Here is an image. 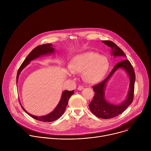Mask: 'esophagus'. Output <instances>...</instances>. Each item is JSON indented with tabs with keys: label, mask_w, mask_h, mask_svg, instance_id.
I'll use <instances>...</instances> for the list:
<instances>
[{
	"label": "esophagus",
	"mask_w": 151,
	"mask_h": 151,
	"mask_svg": "<svg viewBox=\"0 0 151 151\" xmlns=\"http://www.w3.org/2000/svg\"><path fill=\"white\" fill-rule=\"evenodd\" d=\"M83 88V86H81V85H79V87H78V90H82Z\"/></svg>",
	"instance_id": "esophagus-1"
}]
</instances>
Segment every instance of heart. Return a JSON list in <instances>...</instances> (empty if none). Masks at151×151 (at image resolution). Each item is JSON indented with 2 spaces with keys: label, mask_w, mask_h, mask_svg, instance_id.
<instances>
[{
  "label": "heart",
  "mask_w": 151,
  "mask_h": 151,
  "mask_svg": "<svg viewBox=\"0 0 151 151\" xmlns=\"http://www.w3.org/2000/svg\"><path fill=\"white\" fill-rule=\"evenodd\" d=\"M109 66V61L106 57L90 51L75 57L70 64V69L74 73H83V78L86 82L94 83L104 77Z\"/></svg>",
  "instance_id": "1"
}]
</instances>
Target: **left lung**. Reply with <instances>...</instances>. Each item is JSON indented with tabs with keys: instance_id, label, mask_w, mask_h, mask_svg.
Segmentation results:
<instances>
[{
	"instance_id": "1",
	"label": "left lung",
	"mask_w": 151,
	"mask_h": 151,
	"mask_svg": "<svg viewBox=\"0 0 151 151\" xmlns=\"http://www.w3.org/2000/svg\"><path fill=\"white\" fill-rule=\"evenodd\" d=\"M102 42L111 48V54L114 57H126L123 51L114 42L111 40H103ZM118 68H123L127 72L131 79V84L127 100L121 105H114L109 104L105 101L104 99V90L106 82ZM135 80L136 75L134 70L130 61L128 60H123L118 63L104 80L93 86L95 95L93 100L89 104V107L92 113L96 116L102 119H111L122 114L133 100Z\"/></svg>"
}]
</instances>
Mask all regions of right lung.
<instances>
[{
	"mask_svg": "<svg viewBox=\"0 0 151 151\" xmlns=\"http://www.w3.org/2000/svg\"><path fill=\"white\" fill-rule=\"evenodd\" d=\"M51 45H52L51 44H44V45H39V46L36 47V48H35L30 52V54L27 55V57L26 58V59L23 62V63L21 64V65L20 66L19 69L18 70L17 75V83L18 76H19L20 72L23 69V68H24L28 64H29V63L32 60L39 57V56H40L42 55H46L48 54H51L54 51V50L51 47ZM73 91H74V90H73V91H68V90L64 91L62 94L61 100H60L58 104L57 105V106L55 107V109L52 112H51L50 114L45 115V116H36L32 115L27 113V112H26V111H25V109L23 108V106H21V107H22V109L26 113H27L30 116H32L33 118H34L36 120H38V121H42V122H52V121L57 120L59 118H60L62 116V115L64 114V111H65V110H66V106L68 105V103L70 97L74 93Z\"/></svg>",
	"mask_w": 151,
	"mask_h": 151,
	"instance_id": "1",
	"label": "right lung"
}]
</instances>
